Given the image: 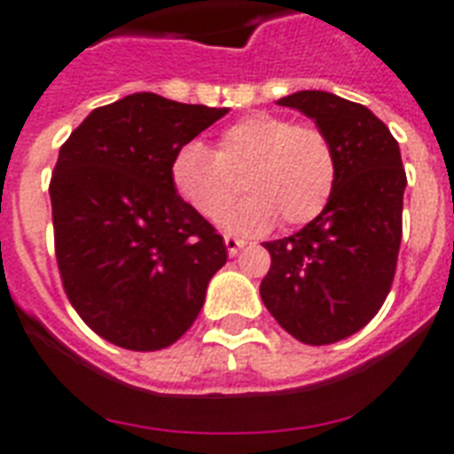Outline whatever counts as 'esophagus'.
<instances>
[{
    "label": "esophagus",
    "instance_id": "34e87169",
    "mask_svg": "<svg viewBox=\"0 0 454 454\" xmlns=\"http://www.w3.org/2000/svg\"><path fill=\"white\" fill-rule=\"evenodd\" d=\"M223 242H226V249L231 256H235L242 247H245V240H240V238H235V235H231V233L223 235Z\"/></svg>",
    "mask_w": 454,
    "mask_h": 454
}]
</instances>
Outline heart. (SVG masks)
Returning a JSON list of instances; mask_svg holds the SVG:
<instances>
[{"mask_svg":"<svg viewBox=\"0 0 454 454\" xmlns=\"http://www.w3.org/2000/svg\"><path fill=\"white\" fill-rule=\"evenodd\" d=\"M242 176L253 195L223 215V226L262 233L278 216L285 226H306L330 202L337 157L330 138L316 127L254 113L221 134L216 153L188 141L171 160V184L205 219H219L237 197Z\"/></svg>","mask_w":454,"mask_h":454,"instance_id":"1","label":"heart"}]
</instances>
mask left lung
Returning <instances> with one entry per match:
<instances>
[{"instance_id":"left-lung-1","label":"left lung","mask_w":454,"mask_h":454,"mask_svg":"<svg viewBox=\"0 0 454 454\" xmlns=\"http://www.w3.org/2000/svg\"><path fill=\"white\" fill-rule=\"evenodd\" d=\"M278 106L330 138L337 181L323 214L283 240L263 242L270 269L262 301L285 332L310 346L365 327L394 283L408 185L401 148L372 110L327 91H297Z\"/></svg>"}]
</instances>
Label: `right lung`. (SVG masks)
I'll return each instance as SVG.
<instances>
[{"mask_svg":"<svg viewBox=\"0 0 454 454\" xmlns=\"http://www.w3.org/2000/svg\"><path fill=\"white\" fill-rule=\"evenodd\" d=\"M226 113L141 91L91 110L60 145L49 185L59 270L110 344H174L226 263L223 238L171 184L174 153Z\"/></svg>","mask_w":454,"mask_h":454,"instance_id":"obj_1","label":"right lung"}]
</instances>
